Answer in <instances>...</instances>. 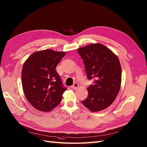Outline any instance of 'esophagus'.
Here are the masks:
<instances>
[{"label": "esophagus", "mask_w": 147, "mask_h": 147, "mask_svg": "<svg viewBox=\"0 0 147 147\" xmlns=\"http://www.w3.org/2000/svg\"><path fill=\"white\" fill-rule=\"evenodd\" d=\"M79 86V85L78 84V83H74L73 85L71 86V88L74 89H77Z\"/></svg>", "instance_id": "esophagus-1"}]
</instances>
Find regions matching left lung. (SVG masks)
Wrapping results in <instances>:
<instances>
[{
    "mask_svg": "<svg viewBox=\"0 0 147 147\" xmlns=\"http://www.w3.org/2000/svg\"><path fill=\"white\" fill-rule=\"evenodd\" d=\"M78 52L84 60L88 79H94V85L88 88V97L82 103L92 112L104 110L120 90L122 71L118 56L100 43L80 47Z\"/></svg>",
    "mask_w": 147,
    "mask_h": 147,
    "instance_id": "obj_1",
    "label": "left lung"
}]
</instances>
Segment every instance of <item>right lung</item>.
I'll list each match as a JSON object with an SVG mask.
<instances>
[{
    "label": "right lung",
    "mask_w": 147,
    "mask_h": 147,
    "mask_svg": "<svg viewBox=\"0 0 147 147\" xmlns=\"http://www.w3.org/2000/svg\"><path fill=\"white\" fill-rule=\"evenodd\" d=\"M65 54L51 49L37 51L24 62L22 71L23 92L36 109L50 112L61 101L67 89L62 86L55 68Z\"/></svg>",
    "instance_id": "1"
}]
</instances>
